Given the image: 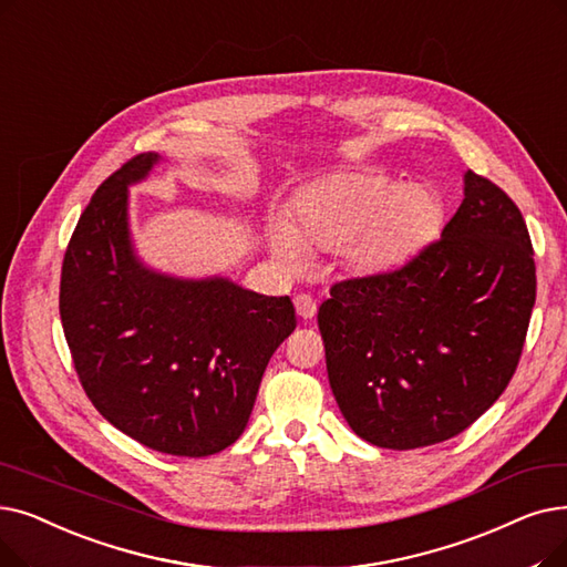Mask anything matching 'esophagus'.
Returning a JSON list of instances; mask_svg holds the SVG:
<instances>
[{"instance_id": "1", "label": "esophagus", "mask_w": 567, "mask_h": 567, "mask_svg": "<svg viewBox=\"0 0 567 567\" xmlns=\"http://www.w3.org/2000/svg\"><path fill=\"white\" fill-rule=\"evenodd\" d=\"M293 306H297V315L303 319H312L317 315V303L308 293H299V297L293 299Z\"/></svg>"}]
</instances>
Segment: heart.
Instances as JSON below:
<instances>
[{"mask_svg":"<svg viewBox=\"0 0 567 567\" xmlns=\"http://www.w3.org/2000/svg\"><path fill=\"white\" fill-rule=\"evenodd\" d=\"M442 225V202L426 185H401L378 171H340L306 187L293 202L291 225L274 219L270 248L299 270L308 250H340L344 264L365 278L408 264Z\"/></svg>","mask_w":567,"mask_h":567,"instance_id":"b5f03b06","label":"heart"}]
</instances>
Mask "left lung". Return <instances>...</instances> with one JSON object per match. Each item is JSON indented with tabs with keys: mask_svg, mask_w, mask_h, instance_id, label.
<instances>
[{
	"mask_svg": "<svg viewBox=\"0 0 567 567\" xmlns=\"http://www.w3.org/2000/svg\"><path fill=\"white\" fill-rule=\"evenodd\" d=\"M535 303L533 245L519 208L465 171L454 217L393 274L331 287L317 322L350 429L384 450L465 431L519 363Z\"/></svg>",
	"mask_w": 567,
	"mask_h": 567,
	"instance_id": "obj_1",
	"label": "left lung"
}]
</instances>
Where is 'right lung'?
I'll use <instances>...</instances> for the list:
<instances>
[{
	"label": "right lung",
	"mask_w": 567,
	"mask_h": 567,
	"mask_svg": "<svg viewBox=\"0 0 567 567\" xmlns=\"http://www.w3.org/2000/svg\"><path fill=\"white\" fill-rule=\"evenodd\" d=\"M162 162L143 153L100 185L62 264L60 317L92 405L171 456H208L248 426L266 365L297 329L289 297L225 276L147 266L132 238L130 187Z\"/></svg>",
	"instance_id": "right-lung-1"
}]
</instances>
